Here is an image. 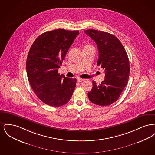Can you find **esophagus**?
Returning <instances> with one entry per match:
<instances>
[{
	"label": "esophagus",
	"mask_w": 155,
	"mask_h": 155,
	"mask_svg": "<svg viewBox=\"0 0 155 155\" xmlns=\"http://www.w3.org/2000/svg\"><path fill=\"white\" fill-rule=\"evenodd\" d=\"M85 80L84 79H82V78H77V81L78 82H82L83 81H84Z\"/></svg>",
	"instance_id": "34e87169"
}]
</instances>
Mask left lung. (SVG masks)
Segmentation results:
<instances>
[{"mask_svg": "<svg viewBox=\"0 0 155 155\" xmlns=\"http://www.w3.org/2000/svg\"><path fill=\"white\" fill-rule=\"evenodd\" d=\"M84 32L96 42L99 51L97 65L105 71V79L99 85L92 81L93 87L88 93L92 103L109 106L118 100L127 85L130 75L129 59L118 38L110 33L95 30Z\"/></svg>", "mask_w": 155, "mask_h": 155, "instance_id": "1", "label": "left lung"}]
</instances>
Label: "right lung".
Instances as JSON below:
<instances>
[{
  "instance_id": "1",
  "label": "right lung",
  "mask_w": 155,
  "mask_h": 155,
  "mask_svg": "<svg viewBox=\"0 0 155 155\" xmlns=\"http://www.w3.org/2000/svg\"><path fill=\"white\" fill-rule=\"evenodd\" d=\"M79 31L58 29L40 35L32 45L26 69L31 87L38 97L52 107L66 104L76 86L75 78L58 73L67 52Z\"/></svg>"
}]
</instances>
